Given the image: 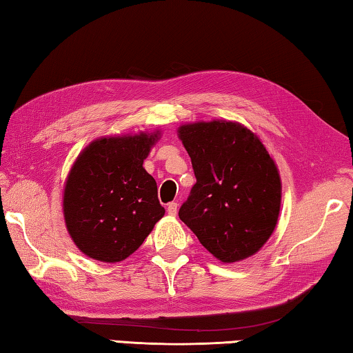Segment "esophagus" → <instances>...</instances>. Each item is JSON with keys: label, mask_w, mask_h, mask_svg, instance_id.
<instances>
[{"label": "esophagus", "mask_w": 353, "mask_h": 353, "mask_svg": "<svg viewBox=\"0 0 353 353\" xmlns=\"http://www.w3.org/2000/svg\"><path fill=\"white\" fill-rule=\"evenodd\" d=\"M177 207H179L177 202H170L168 207H166V212H168V214H171V216H176V214H177Z\"/></svg>", "instance_id": "1"}]
</instances>
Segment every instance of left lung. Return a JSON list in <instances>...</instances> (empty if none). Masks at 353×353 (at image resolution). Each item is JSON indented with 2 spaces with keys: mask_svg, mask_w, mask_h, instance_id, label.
Returning a JSON list of instances; mask_svg holds the SVG:
<instances>
[{
  "mask_svg": "<svg viewBox=\"0 0 353 353\" xmlns=\"http://www.w3.org/2000/svg\"><path fill=\"white\" fill-rule=\"evenodd\" d=\"M177 135L196 176L179 218L219 261L252 256L270 240L280 213L282 181L274 159L236 121L182 124Z\"/></svg>",
  "mask_w": 353,
  "mask_h": 353,
  "instance_id": "1",
  "label": "left lung"
}]
</instances>
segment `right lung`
Wrapping results in <instances>:
<instances>
[{
	"label": "right lung",
	"mask_w": 353,
	"mask_h": 353,
	"mask_svg": "<svg viewBox=\"0 0 353 353\" xmlns=\"http://www.w3.org/2000/svg\"><path fill=\"white\" fill-rule=\"evenodd\" d=\"M160 130L101 137L82 149L65 181V225L82 254L117 263L151 234L165 208L143 162Z\"/></svg>",
	"instance_id": "add662e5"
}]
</instances>
